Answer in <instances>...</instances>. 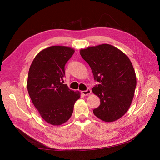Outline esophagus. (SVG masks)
Masks as SVG:
<instances>
[{"label": "esophagus", "instance_id": "obj_1", "mask_svg": "<svg viewBox=\"0 0 160 160\" xmlns=\"http://www.w3.org/2000/svg\"><path fill=\"white\" fill-rule=\"evenodd\" d=\"M81 92H82V94L83 95L86 96V95H88V94H91V90L89 89V88H88L86 90L82 91Z\"/></svg>", "mask_w": 160, "mask_h": 160}]
</instances>
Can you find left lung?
<instances>
[{
    "label": "left lung",
    "mask_w": 160,
    "mask_h": 160,
    "mask_svg": "<svg viewBox=\"0 0 160 160\" xmlns=\"http://www.w3.org/2000/svg\"><path fill=\"white\" fill-rule=\"evenodd\" d=\"M80 53L99 82L92 90L100 100V106L93 110L94 115L105 122L119 119L129 110L137 84L129 58L109 44L81 49Z\"/></svg>",
    "instance_id": "left-lung-1"
}]
</instances>
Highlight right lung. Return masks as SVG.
Wrapping results in <instances>:
<instances>
[{
	"label": "right lung",
	"instance_id": "1",
	"mask_svg": "<svg viewBox=\"0 0 160 160\" xmlns=\"http://www.w3.org/2000/svg\"><path fill=\"white\" fill-rule=\"evenodd\" d=\"M75 50L55 45L42 50L30 66L27 90L40 116L49 124L58 126L71 117L79 91L63 83L64 67Z\"/></svg>",
	"mask_w": 160,
	"mask_h": 160
}]
</instances>
